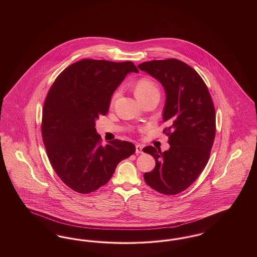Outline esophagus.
Here are the masks:
<instances>
[{
  "label": "esophagus",
  "instance_id": "34e87169",
  "mask_svg": "<svg viewBox=\"0 0 257 257\" xmlns=\"http://www.w3.org/2000/svg\"><path fill=\"white\" fill-rule=\"evenodd\" d=\"M136 153L137 154L143 153V146H141V145H137L136 146Z\"/></svg>",
  "mask_w": 257,
  "mask_h": 257
}]
</instances>
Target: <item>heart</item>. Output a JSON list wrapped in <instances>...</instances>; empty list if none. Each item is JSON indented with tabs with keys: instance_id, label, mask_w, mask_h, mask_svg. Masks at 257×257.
<instances>
[{
	"instance_id": "1",
	"label": "heart",
	"mask_w": 257,
	"mask_h": 257,
	"mask_svg": "<svg viewBox=\"0 0 257 257\" xmlns=\"http://www.w3.org/2000/svg\"><path fill=\"white\" fill-rule=\"evenodd\" d=\"M135 94L141 102L152 96H160L159 86L151 79L142 78L135 84ZM119 95L120 89H116L110 97V105L114 104Z\"/></svg>"
}]
</instances>
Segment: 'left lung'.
I'll return each mask as SVG.
<instances>
[{
	"mask_svg": "<svg viewBox=\"0 0 257 257\" xmlns=\"http://www.w3.org/2000/svg\"><path fill=\"white\" fill-rule=\"evenodd\" d=\"M163 85L166 90L164 122L169 127L170 149L145 147L156 161L146 172V183L166 196L189 188L204 170L216 136L215 107L207 86L196 70L176 59L145 61L138 66Z\"/></svg>",
	"mask_w": 257,
	"mask_h": 257,
	"instance_id": "8db88e82",
	"label": "left lung"
}]
</instances>
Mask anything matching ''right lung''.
I'll return each mask as SVG.
<instances>
[{
	"instance_id": "1",
	"label": "right lung",
	"mask_w": 257,
	"mask_h": 257,
	"mask_svg": "<svg viewBox=\"0 0 257 257\" xmlns=\"http://www.w3.org/2000/svg\"><path fill=\"white\" fill-rule=\"evenodd\" d=\"M130 72H139L132 61L85 59L65 68L45 98L41 134L50 164L79 194L108 183L118 163L136 151L132 143L119 140L103 147L95 129V120L108 112L111 94Z\"/></svg>"
}]
</instances>
